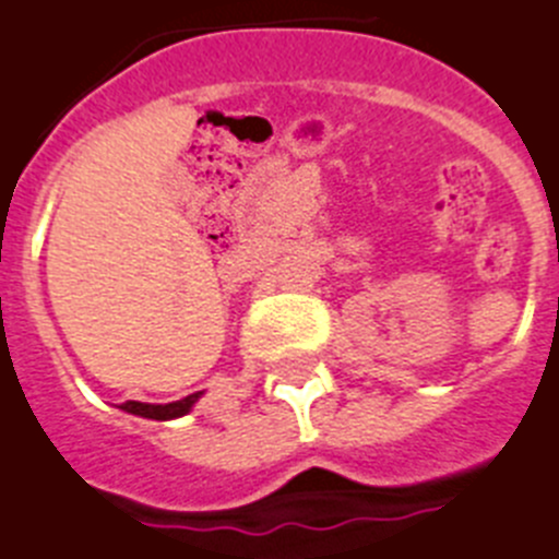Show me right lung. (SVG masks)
<instances>
[{
  "mask_svg": "<svg viewBox=\"0 0 559 559\" xmlns=\"http://www.w3.org/2000/svg\"><path fill=\"white\" fill-rule=\"evenodd\" d=\"M204 395V392H192V395L181 397V401L173 403H142V401H128L121 403V409L130 412V415L150 417V420H173V417H185L187 412L195 406V401Z\"/></svg>",
  "mask_w": 559,
  "mask_h": 559,
  "instance_id": "1",
  "label": "right lung"
}]
</instances>
